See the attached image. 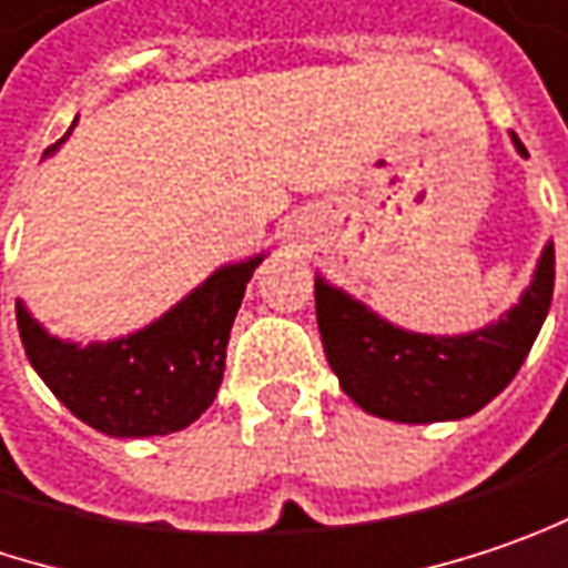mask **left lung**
<instances>
[{
    "mask_svg": "<svg viewBox=\"0 0 568 568\" xmlns=\"http://www.w3.org/2000/svg\"><path fill=\"white\" fill-rule=\"evenodd\" d=\"M514 148H527L510 132ZM556 255L547 242L530 287L498 323L463 336H426L316 277V323L329 368L365 410L397 424H439L478 414L520 372L552 301Z\"/></svg>",
    "mask_w": 568,
    "mask_h": 568,
    "instance_id": "1",
    "label": "left lung"
}]
</instances>
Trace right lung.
<instances>
[{
  "label": "right lung",
  "mask_w": 568,
  "mask_h": 568,
  "mask_svg": "<svg viewBox=\"0 0 568 568\" xmlns=\"http://www.w3.org/2000/svg\"><path fill=\"white\" fill-rule=\"evenodd\" d=\"M58 144L44 154L58 151ZM262 262L264 255H255L223 264L164 316L109 343H63L19 301L16 316L24 355L63 407L105 436L139 439L178 433L213 404L223 385L229 329L245 284Z\"/></svg>",
  "instance_id": "1"
}]
</instances>
